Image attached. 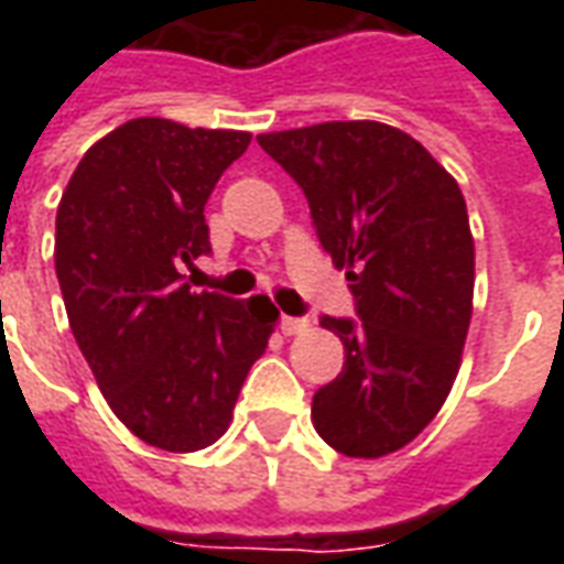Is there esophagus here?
<instances>
[{
  "mask_svg": "<svg viewBox=\"0 0 564 564\" xmlns=\"http://www.w3.org/2000/svg\"><path fill=\"white\" fill-rule=\"evenodd\" d=\"M307 326H311V323H307L305 317H286V314H283V317H281V332H283V335H299V332H305Z\"/></svg>",
  "mask_w": 564,
  "mask_h": 564,
  "instance_id": "1",
  "label": "esophagus"
}]
</instances>
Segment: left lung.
<instances>
[{"label":"left lung","mask_w":564,"mask_h":564,"mask_svg":"<svg viewBox=\"0 0 564 564\" xmlns=\"http://www.w3.org/2000/svg\"><path fill=\"white\" fill-rule=\"evenodd\" d=\"M302 186L323 250L347 269L356 319L323 314L344 344L311 420L344 456L378 459L441 411L471 323L474 241L459 184L408 132L332 120L259 135Z\"/></svg>","instance_id":"1"}]
</instances>
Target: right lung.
<instances>
[{
	"instance_id": "right-lung-1",
	"label": "right lung",
	"mask_w": 564,
	"mask_h": 564,
	"mask_svg": "<svg viewBox=\"0 0 564 564\" xmlns=\"http://www.w3.org/2000/svg\"><path fill=\"white\" fill-rule=\"evenodd\" d=\"M250 132L129 120L96 141L56 208V278L68 326L132 435L193 453L229 429L238 392L281 311L269 295L193 293L210 253L205 205Z\"/></svg>"
}]
</instances>
